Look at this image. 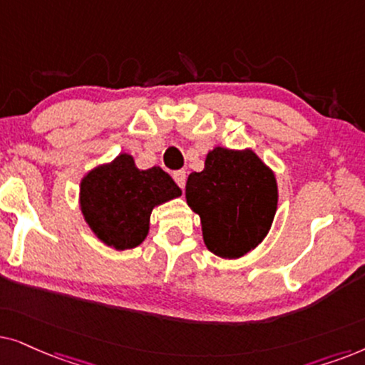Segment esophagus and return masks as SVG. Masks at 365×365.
Returning a JSON list of instances; mask_svg holds the SVG:
<instances>
[{
    "label": "esophagus",
    "instance_id": "esophagus-1",
    "mask_svg": "<svg viewBox=\"0 0 365 365\" xmlns=\"http://www.w3.org/2000/svg\"><path fill=\"white\" fill-rule=\"evenodd\" d=\"M173 180H175V182H177V185L180 188L185 187V182H187L185 170H177V172H173Z\"/></svg>",
    "mask_w": 365,
    "mask_h": 365
}]
</instances>
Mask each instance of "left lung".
Segmentation results:
<instances>
[{"mask_svg": "<svg viewBox=\"0 0 365 365\" xmlns=\"http://www.w3.org/2000/svg\"><path fill=\"white\" fill-rule=\"evenodd\" d=\"M187 203L200 215L207 249L237 259L255 249L270 230L277 210L272 170L252 152L217 147L205 168L188 175Z\"/></svg>", "mask_w": 365, "mask_h": 365, "instance_id": "left-lung-1", "label": "left lung"}]
</instances>
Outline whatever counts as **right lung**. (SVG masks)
Listing matches in <instances>:
<instances>
[{"mask_svg":"<svg viewBox=\"0 0 365 365\" xmlns=\"http://www.w3.org/2000/svg\"><path fill=\"white\" fill-rule=\"evenodd\" d=\"M180 195L182 190L167 172L160 167L138 170L133 157L123 153L81 180L80 203L96 237L125 250L145 240L153 207Z\"/></svg>","mask_w":365,"mask_h":365,"instance_id":"right-lung-1","label":"right lung"}]
</instances>
